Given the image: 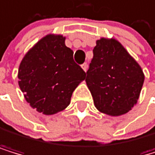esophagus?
Segmentation results:
<instances>
[{"label": "esophagus", "mask_w": 155, "mask_h": 155, "mask_svg": "<svg viewBox=\"0 0 155 155\" xmlns=\"http://www.w3.org/2000/svg\"><path fill=\"white\" fill-rule=\"evenodd\" d=\"M81 68H82V70H83L84 72H86V71H87V69H88L87 63H83V64L81 65Z\"/></svg>", "instance_id": "esophagus-1"}]
</instances>
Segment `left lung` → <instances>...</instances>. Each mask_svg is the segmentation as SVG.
Instances as JSON below:
<instances>
[{
  "instance_id": "1",
  "label": "left lung",
  "mask_w": 155,
  "mask_h": 155,
  "mask_svg": "<svg viewBox=\"0 0 155 155\" xmlns=\"http://www.w3.org/2000/svg\"><path fill=\"white\" fill-rule=\"evenodd\" d=\"M93 52L85 81L96 108L109 116L126 114L140 97L145 81L142 68L113 37L97 40Z\"/></svg>"
}]
</instances>
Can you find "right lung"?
<instances>
[{
	"instance_id": "add662e5",
	"label": "right lung",
	"mask_w": 155,
	"mask_h": 155,
	"mask_svg": "<svg viewBox=\"0 0 155 155\" xmlns=\"http://www.w3.org/2000/svg\"><path fill=\"white\" fill-rule=\"evenodd\" d=\"M62 34L45 35L30 48L19 65L18 84L25 100L44 115H54L71 103L78 84L86 78L74 63L73 51Z\"/></svg>"
}]
</instances>
